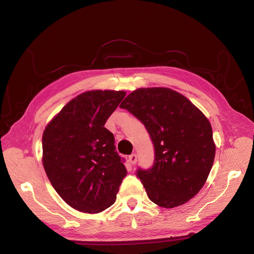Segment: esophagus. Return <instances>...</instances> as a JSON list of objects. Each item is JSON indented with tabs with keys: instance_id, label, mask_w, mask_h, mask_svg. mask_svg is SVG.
I'll return each instance as SVG.
<instances>
[{
	"instance_id": "1",
	"label": "esophagus",
	"mask_w": 254,
	"mask_h": 254,
	"mask_svg": "<svg viewBox=\"0 0 254 254\" xmlns=\"http://www.w3.org/2000/svg\"><path fill=\"white\" fill-rule=\"evenodd\" d=\"M136 155L135 153H132V155H130L129 157H128V160H129V163L131 164V165H134L135 163H136Z\"/></svg>"
}]
</instances>
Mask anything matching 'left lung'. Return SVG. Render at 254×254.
<instances>
[{
    "instance_id": "8db88e82",
    "label": "left lung",
    "mask_w": 254,
    "mask_h": 254,
    "mask_svg": "<svg viewBox=\"0 0 254 254\" xmlns=\"http://www.w3.org/2000/svg\"><path fill=\"white\" fill-rule=\"evenodd\" d=\"M145 126L155 150L150 168L139 167L148 198L167 207L193 198L206 181L215 157L209 120L178 92L167 88H143L120 105Z\"/></svg>"
}]
</instances>
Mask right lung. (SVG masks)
<instances>
[{
  "mask_svg": "<svg viewBox=\"0 0 254 254\" xmlns=\"http://www.w3.org/2000/svg\"><path fill=\"white\" fill-rule=\"evenodd\" d=\"M124 91L96 90L68 102L45 128L42 162L59 196L75 210L99 213L117 199L127 175L105 123Z\"/></svg>",
  "mask_w": 254,
  "mask_h": 254,
  "instance_id": "1",
  "label": "right lung"
}]
</instances>
